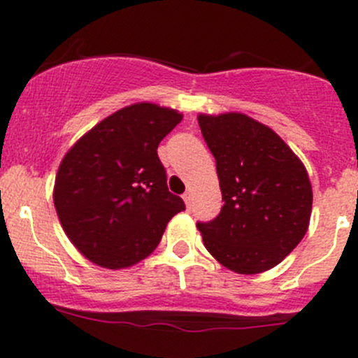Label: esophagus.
<instances>
[{"instance_id":"obj_1","label":"esophagus","mask_w":358,"mask_h":358,"mask_svg":"<svg viewBox=\"0 0 358 358\" xmlns=\"http://www.w3.org/2000/svg\"><path fill=\"white\" fill-rule=\"evenodd\" d=\"M183 201H185L187 208H190V206H192V194H190V192L183 194Z\"/></svg>"}]
</instances>
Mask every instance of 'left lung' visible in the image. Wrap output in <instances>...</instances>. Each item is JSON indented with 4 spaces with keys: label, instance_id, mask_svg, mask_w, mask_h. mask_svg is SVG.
<instances>
[{
    "label": "left lung",
    "instance_id": "obj_1",
    "mask_svg": "<svg viewBox=\"0 0 358 358\" xmlns=\"http://www.w3.org/2000/svg\"><path fill=\"white\" fill-rule=\"evenodd\" d=\"M215 156L223 206L197 223L216 262L237 273H262L299 244L312 215V185L298 156L273 129L241 112L199 114Z\"/></svg>",
    "mask_w": 358,
    "mask_h": 358
}]
</instances>
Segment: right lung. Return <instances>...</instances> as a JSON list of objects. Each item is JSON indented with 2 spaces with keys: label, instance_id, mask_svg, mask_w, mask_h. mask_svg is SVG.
<instances>
[{
  "label": "right lung",
  "instance_id": "1",
  "mask_svg": "<svg viewBox=\"0 0 358 358\" xmlns=\"http://www.w3.org/2000/svg\"><path fill=\"white\" fill-rule=\"evenodd\" d=\"M178 110L133 103L93 126L64 156L53 202L64 232L90 262L128 268L157 248L183 211L168 190L159 142L182 121Z\"/></svg>",
  "mask_w": 358,
  "mask_h": 358
}]
</instances>
